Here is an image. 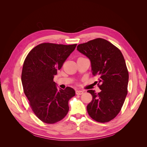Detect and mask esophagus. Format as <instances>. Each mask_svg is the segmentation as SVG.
<instances>
[{"mask_svg": "<svg viewBox=\"0 0 147 147\" xmlns=\"http://www.w3.org/2000/svg\"><path fill=\"white\" fill-rule=\"evenodd\" d=\"M82 94H83V91H80V90L76 91V94H77V95H81Z\"/></svg>", "mask_w": 147, "mask_h": 147, "instance_id": "obj_1", "label": "esophagus"}]
</instances>
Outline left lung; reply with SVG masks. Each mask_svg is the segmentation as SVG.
I'll return each instance as SVG.
<instances>
[{
    "label": "left lung",
    "instance_id": "left-lung-1",
    "mask_svg": "<svg viewBox=\"0 0 147 147\" xmlns=\"http://www.w3.org/2000/svg\"><path fill=\"white\" fill-rule=\"evenodd\" d=\"M77 50L90 59L92 75L99 77L97 85L101 90L98 93L87 91L92 96L87 105L88 113L96 121L109 122L117 116L127 94L129 73L123 55L117 47L101 38L79 44Z\"/></svg>",
    "mask_w": 147,
    "mask_h": 147
}]
</instances>
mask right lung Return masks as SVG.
I'll list each match as a JSON object with an SVG mask.
<instances>
[{
	"label": "right lung",
	"mask_w": 147,
	"mask_h": 147,
	"mask_svg": "<svg viewBox=\"0 0 147 147\" xmlns=\"http://www.w3.org/2000/svg\"><path fill=\"white\" fill-rule=\"evenodd\" d=\"M76 46L43 43L24 60L21 74L24 92L33 112L44 123L58 122L69 112L68 102L75 91L70 87L58 90L53 78Z\"/></svg>",
	"instance_id": "add662e5"
}]
</instances>
